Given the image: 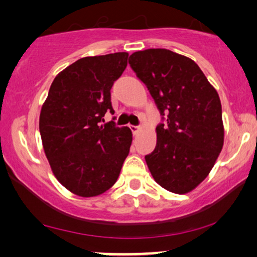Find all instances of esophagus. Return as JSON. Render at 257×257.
I'll use <instances>...</instances> for the list:
<instances>
[{
	"label": "esophagus",
	"mask_w": 257,
	"mask_h": 257,
	"mask_svg": "<svg viewBox=\"0 0 257 257\" xmlns=\"http://www.w3.org/2000/svg\"><path fill=\"white\" fill-rule=\"evenodd\" d=\"M130 128H131L133 135H137V133H138L139 130H140L139 126H136V125H130Z\"/></svg>",
	"instance_id": "1"
}]
</instances>
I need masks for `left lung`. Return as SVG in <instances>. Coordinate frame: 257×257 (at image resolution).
Returning <instances> with one entry per match:
<instances>
[{"mask_svg": "<svg viewBox=\"0 0 257 257\" xmlns=\"http://www.w3.org/2000/svg\"><path fill=\"white\" fill-rule=\"evenodd\" d=\"M128 64L149 89L161 118L157 146L145 157L158 184L185 194L205 180L223 146L221 101L191 58L167 49L137 51Z\"/></svg>", "mask_w": 257, "mask_h": 257, "instance_id": "8db88e82", "label": "left lung"}]
</instances>
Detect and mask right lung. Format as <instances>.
Instances as JSON below:
<instances>
[{
    "label": "right lung",
    "instance_id": "obj_1",
    "mask_svg": "<svg viewBox=\"0 0 257 257\" xmlns=\"http://www.w3.org/2000/svg\"><path fill=\"white\" fill-rule=\"evenodd\" d=\"M127 52L80 58L52 82L40 115L43 149L55 177L73 194L91 198L115 184L132 132L114 121L111 87L127 66ZM114 119V118H113Z\"/></svg>",
    "mask_w": 257,
    "mask_h": 257
}]
</instances>
